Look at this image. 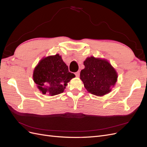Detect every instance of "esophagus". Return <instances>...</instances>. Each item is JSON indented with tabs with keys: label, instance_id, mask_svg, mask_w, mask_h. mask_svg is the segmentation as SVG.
Returning <instances> with one entry per match:
<instances>
[{
	"label": "esophagus",
	"instance_id": "1",
	"mask_svg": "<svg viewBox=\"0 0 147 147\" xmlns=\"http://www.w3.org/2000/svg\"><path fill=\"white\" fill-rule=\"evenodd\" d=\"M75 74V76H76L77 77H79V76H80V72H77Z\"/></svg>",
	"mask_w": 147,
	"mask_h": 147
}]
</instances>
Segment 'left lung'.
<instances>
[{
  "label": "left lung",
  "mask_w": 147,
  "mask_h": 147,
  "mask_svg": "<svg viewBox=\"0 0 147 147\" xmlns=\"http://www.w3.org/2000/svg\"><path fill=\"white\" fill-rule=\"evenodd\" d=\"M80 79L88 92L103 96L112 91L118 80L116 70L105 59L88 57L83 62Z\"/></svg>",
  "instance_id": "1"
}]
</instances>
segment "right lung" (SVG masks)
Instances as JSON below:
<instances>
[{"label":"right lung","mask_w":147,"mask_h":147,"mask_svg":"<svg viewBox=\"0 0 147 147\" xmlns=\"http://www.w3.org/2000/svg\"><path fill=\"white\" fill-rule=\"evenodd\" d=\"M75 77L59 54L43 57L33 72V80L39 91L50 96L63 92L67 83Z\"/></svg>","instance_id":"1"}]
</instances>
